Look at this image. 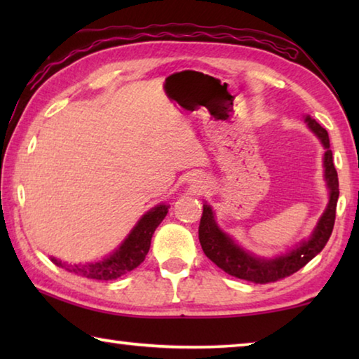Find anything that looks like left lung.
I'll return each instance as SVG.
<instances>
[{
  "mask_svg": "<svg viewBox=\"0 0 359 359\" xmlns=\"http://www.w3.org/2000/svg\"><path fill=\"white\" fill-rule=\"evenodd\" d=\"M306 121L309 128L318 136L325 147V180L327 190H330V203H327L325 214L321 215L312 236L307 241H302L299 245H296V248L282 255V257L266 259L245 252L226 233H223L215 223L212 208L204 204L201 223H199V242H201L205 257L214 261L226 274L253 283L277 282L280 278L294 274L312 258L317 257L325 248L327 239H330L334 228V220H336V205L339 198L337 171L332 163V151L330 149L327 131L318 125L311 115H307Z\"/></svg>",
  "mask_w": 359,
  "mask_h": 359,
  "instance_id": "1",
  "label": "left lung"
}]
</instances>
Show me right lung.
Masks as SVG:
<instances>
[{"mask_svg":"<svg viewBox=\"0 0 359 359\" xmlns=\"http://www.w3.org/2000/svg\"><path fill=\"white\" fill-rule=\"evenodd\" d=\"M169 205L166 204H158L154 209H150L147 214L142 215L136 226L131 229L128 238L121 242L117 250L102 261H98V263L69 264L50 257L52 263L58 267H63L68 272H72V274L93 278V280H114V278L125 276L126 272L136 269L145 259V255L149 253L150 248L151 236H154L158 224L166 217Z\"/></svg>","mask_w":359,"mask_h":359,"instance_id":"obj_1","label":"right lung"}]
</instances>
